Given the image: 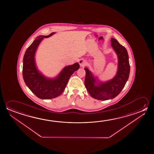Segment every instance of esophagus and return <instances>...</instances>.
Returning <instances> with one entry per match:
<instances>
[{"instance_id": "esophagus-1", "label": "esophagus", "mask_w": 154, "mask_h": 154, "mask_svg": "<svg viewBox=\"0 0 154 154\" xmlns=\"http://www.w3.org/2000/svg\"><path fill=\"white\" fill-rule=\"evenodd\" d=\"M78 63L79 64V65H80V66H82V67H83L84 66H85L86 64V61L85 60H83V59H81L79 62H78Z\"/></svg>"}]
</instances>
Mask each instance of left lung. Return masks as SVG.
<instances>
[{
    "mask_svg": "<svg viewBox=\"0 0 154 154\" xmlns=\"http://www.w3.org/2000/svg\"><path fill=\"white\" fill-rule=\"evenodd\" d=\"M111 45L117 55L118 64L116 76L109 81L102 82L88 68H85V86L90 96L97 100H106L116 97L128 81L130 66L127 51L116 39L111 38Z\"/></svg>",
    "mask_w": 154,
    "mask_h": 154,
    "instance_id": "left-lung-1",
    "label": "left lung"
}]
</instances>
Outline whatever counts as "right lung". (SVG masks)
<instances>
[{"label":"right lung","instance_id":"right-lung-1","mask_svg":"<svg viewBox=\"0 0 154 154\" xmlns=\"http://www.w3.org/2000/svg\"><path fill=\"white\" fill-rule=\"evenodd\" d=\"M49 35L38 36L26 51L23 58V78L26 85L38 98L51 99L61 95L73 72L79 68L78 63L66 66L54 78H48L38 70L36 64V51L41 42Z\"/></svg>","mask_w":154,"mask_h":154}]
</instances>
